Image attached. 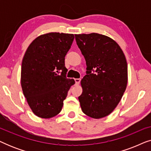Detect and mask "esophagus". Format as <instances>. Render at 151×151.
Returning <instances> with one entry per match:
<instances>
[{
    "label": "esophagus",
    "instance_id": "obj_1",
    "mask_svg": "<svg viewBox=\"0 0 151 151\" xmlns=\"http://www.w3.org/2000/svg\"><path fill=\"white\" fill-rule=\"evenodd\" d=\"M75 82H76V84H79L80 82V78H76L75 79Z\"/></svg>",
    "mask_w": 151,
    "mask_h": 151
}]
</instances>
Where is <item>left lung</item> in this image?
I'll return each mask as SVG.
<instances>
[{
    "label": "left lung",
    "instance_id": "8db88e82",
    "mask_svg": "<svg viewBox=\"0 0 151 151\" xmlns=\"http://www.w3.org/2000/svg\"><path fill=\"white\" fill-rule=\"evenodd\" d=\"M75 36L86 64L78 97L80 106L88 116L102 118L115 109L127 88V60L119 45L108 36L96 33Z\"/></svg>",
    "mask_w": 151,
    "mask_h": 151
}]
</instances>
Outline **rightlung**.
<instances>
[{"instance_id":"obj_1","label":"right lung","mask_w":151,"mask_h":151,"mask_svg":"<svg viewBox=\"0 0 151 151\" xmlns=\"http://www.w3.org/2000/svg\"><path fill=\"white\" fill-rule=\"evenodd\" d=\"M74 35L51 32L29 45L22 59L21 86L33 113L42 118L58 114L73 79L66 77L65 57Z\"/></svg>"}]
</instances>
